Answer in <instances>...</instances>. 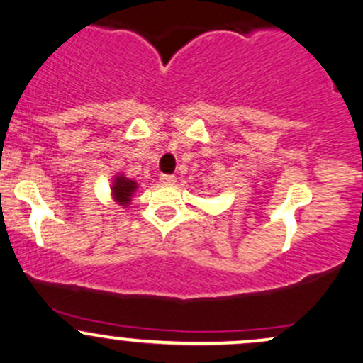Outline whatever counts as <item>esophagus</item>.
I'll list each match as a JSON object with an SVG mask.
<instances>
[{
    "instance_id": "esophagus-1",
    "label": "esophagus",
    "mask_w": 363,
    "mask_h": 363,
    "mask_svg": "<svg viewBox=\"0 0 363 363\" xmlns=\"http://www.w3.org/2000/svg\"><path fill=\"white\" fill-rule=\"evenodd\" d=\"M175 181H177V179H175V175H169V174L160 175V182L163 186H174Z\"/></svg>"
}]
</instances>
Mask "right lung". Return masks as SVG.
<instances>
[{"mask_svg":"<svg viewBox=\"0 0 363 363\" xmlns=\"http://www.w3.org/2000/svg\"><path fill=\"white\" fill-rule=\"evenodd\" d=\"M138 182H134L133 179H127L123 174H118L113 177V184H111V194H113V200L121 206H127L133 200V194L136 193Z\"/></svg>","mask_w":363,"mask_h":363,"instance_id":"add662e5","label":"right lung"}]
</instances>
